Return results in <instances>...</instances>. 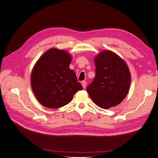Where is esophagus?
I'll return each instance as SVG.
<instances>
[{"label":"esophagus","mask_w":158,"mask_h":158,"mask_svg":"<svg viewBox=\"0 0 158 158\" xmlns=\"http://www.w3.org/2000/svg\"><path fill=\"white\" fill-rule=\"evenodd\" d=\"M81 85H82V86H83L84 89H85L86 85H87V82L85 81H82V83H81Z\"/></svg>","instance_id":"obj_1"}]
</instances>
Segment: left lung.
I'll return each instance as SVG.
<instances>
[{"instance_id": "8db88e82", "label": "left lung", "mask_w": 158, "mask_h": 158, "mask_svg": "<svg viewBox=\"0 0 158 158\" xmlns=\"http://www.w3.org/2000/svg\"><path fill=\"white\" fill-rule=\"evenodd\" d=\"M96 77L87 87L99 107L108 109L119 104L129 92L131 74L126 62L116 53L104 50L94 58Z\"/></svg>"}]
</instances>
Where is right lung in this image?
I'll return each mask as SVG.
<instances>
[{
  "label": "right lung",
  "instance_id": "obj_1",
  "mask_svg": "<svg viewBox=\"0 0 158 158\" xmlns=\"http://www.w3.org/2000/svg\"><path fill=\"white\" fill-rule=\"evenodd\" d=\"M72 57L67 52L51 48L36 62L31 72L33 92L42 106L59 108L68 104L83 89L75 72L69 68Z\"/></svg>",
  "mask_w": 158,
  "mask_h": 158
}]
</instances>
